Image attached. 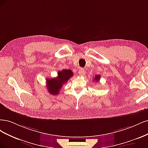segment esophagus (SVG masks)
<instances>
[{
    "instance_id": "esophagus-1",
    "label": "esophagus",
    "mask_w": 148,
    "mask_h": 148,
    "mask_svg": "<svg viewBox=\"0 0 148 148\" xmlns=\"http://www.w3.org/2000/svg\"><path fill=\"white\" fill-rule=\"evenodd\" d=\"M79 74L80 75H82V76L85 75V70H84L83 69H80V70L79 71Z\"/></svg>"
}]
</instances>
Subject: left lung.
I'll use <instances>...</instances> for the list:
<instances>
[{
	"label": "left lung",
	"instance_id": "obj_1",
	"mask_svg": "<svg viewBox=\"0 0 148 148\" xmlns=\"http://www.w3.org/2000/svg\"><path fill=\"white\" fill-rule=\"evenodd\" d=\"M100 78H101V77H100V75H95V77H94V80H95L96 82H98V80H99Z\"/></svg>",
	"mask_w": 148,
	"mask_h": 148
}]
</instances>
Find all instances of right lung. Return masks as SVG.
Instances as JSON below:
<instances>
[{
	"mask_svg": "<svg viewBox=\"0 0 148 148\" xmlns=\"http://www.w3.org/2000/svg\"><path fill=\"white\" fill-rule=\"evenodd\" d=\"M73 75V73L70 69H63L58 71V76L52 79H47V88L49 93L53 95H58L66 82H67L70 78Z\"/></svg>",
	"mask_w": 148,
	"mask_h": 148,
	"instance_id": "right-lung-1",
	"label": "right lung"
}]
</instances>
